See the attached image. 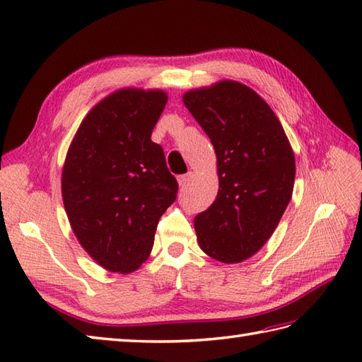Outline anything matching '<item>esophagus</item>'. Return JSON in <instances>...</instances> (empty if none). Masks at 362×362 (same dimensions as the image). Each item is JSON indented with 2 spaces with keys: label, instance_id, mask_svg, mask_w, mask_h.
<instances>
[{
  "label": "esophagus",
  "instance_id": "esophagus-1",
  "mask_svg": "<svg viewBox=\"0 0 362 362\" xmlns=\"http://www.w3.org/2000/svg\"><path fill=\"white\" fill-rule=\"evenodd\" d=\"M191 177H193V173H188V174H183V175H179V179H177V182H179V187L183 189L188 187V183L191 180Z\"/></svg>",
  "mask_w": 362,
  "mask_h": 362
}]
</instances>
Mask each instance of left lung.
I'll return each instance as SVG.
<instances>
[{"label":"left lung","instance_id":"obj_1","mask_svg":"<svg viewBox=\"0 0 362 362\" xmlns=\"http://www.w3.org/2000/svg\"><path fill=\"white\" fill-rule=\"evenodd\" d=\"M183 104L216 152L219 191L194 218L206 255L233 264L275 232L291 201L296 158L281 122L257 91L236 81L189 90Z\"/></svg>","mask_w":362,"mask_h":362}]
</instances>
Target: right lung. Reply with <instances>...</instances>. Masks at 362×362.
Wrapping results in <instances>:
<instances>
[{
  "label": "right lung",
  "mask_w": 362,
  "mask_h": 362,
  "mask_svg": "<svg viewBox=\"0 0 362 362\" xmlns=\"http://www.w3.org/2000/svg\"><path fill=\"white\" fill-rule=\"evenodd\" d=\"M168 103L163 90L121 88L82 119L62 169V199L73 232L110 272L130 274L149 258L158 219L177 197L152 130Z\"/></svg>",
  "instance_id": "add662e5"
}]
</instances>
